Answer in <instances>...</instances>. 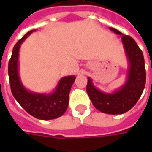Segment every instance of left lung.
<instances>
[{
  "label": "left lung",
  "mask_w": 152,
  "mask_h": 152,
  "mask_svg": "<svg viewBox=\"0 0 152 152\" xmlns=\"http://www.w3.org/2000/svg\"><path fill=\"white\" fill-rule=\"evenodd\" d=\"M111 31L121 35V40L128 61L125 82L118 89L105 92L96 88L88 78L86 91L94 107L104 113L119 115L129 111L138 102L145 85V69L142 51L130 36L124 35L114 28Z\"/></svg>",
  "instance_id": "left-lung-1"
}]
</instances>
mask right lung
Masks as SVG:
<instances>
[{"instance_id": "right-lung-1", "label": "right lung", "mask_w": 152, "mask_h": 152, "mask_svg": "<svg viewBox=\"0 0 152 152\" xmlns=\"http://www.w3.org/2000/svg\"><path fill=\"white\" fill-rule=\"evenodd\" d=\"M36 29L28 32L15 45L8 63V75L11 91L14 98L28 113L41 120H51L63 115L68 107L69 92L76 77H62L50 93H38L29 91L23 85L19 75V50L21 45Z\"/></svg>"}]
</instances>
